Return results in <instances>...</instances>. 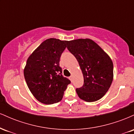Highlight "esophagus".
I'll return each mask as SVG.
<instances>
[{
	"instance_id": "34e87169",
	"label": "esophagus",
	"mask_w": 134,
	"mask_h": 134,
	"mask_svg": "<svg viewBox=\"0 0 134 134\" xmlns=\"http://www.w3.org/2000/svg\"><path fill=\"white\" fill-rule=\"evenodd\" d=\"M69 79H70L71 81H72V76L69 77Z\"/></svg>"
}]
</instances>
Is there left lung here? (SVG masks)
<instances>
[{
    "label": "left lung",
    "mask_w": 134,
    "mask_h": 134,
    "mask_svg": "<svg viewBox=\"0 0 134 134\" xmlns=\"http://www.w3.org/2000/svg\"><path fill=\"white\" fill-rule=\"evenodd\" d=\"M67 48L79 62L84 84L76 89L78 96L87 102L99 100L110 87L113 64L109 55L92 40L66 41Z\"/></svg>",
    "instance_id": "8db88e82"
}]
</instances>
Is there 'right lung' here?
<instances>
[{"label":"right lung","mask_w":134,"mask_h":134,"mask_svg":"<svg viewBox=\"0 0 134 134\" xmlns=\"http://www.w3.org/2000/svg\"><path fill=\"white\" fill-rule=\"evenodd\" d=\"M67 47L66 41L49 38L40 44L27 60L24 76L35 98L45 104L62 100L70 83L62 75L60 58Z\"/></svg>","instance_id":"add662e5"}]
</instances>
